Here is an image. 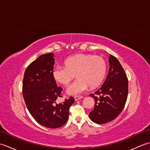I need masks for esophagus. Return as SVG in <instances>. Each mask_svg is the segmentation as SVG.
Returning a JSON list of instances; mask_svg holds the SVG:
<instances>
[{"label": "esophagus", "instance_id": "1", "mask_svg": "<svg viewBox=\"0 0 150 150\" xmlns=\"http://www.w3.org/2000/svg\"><path fill=\"white\" fill-rule=\"evenodd\" d=\"M83 98V97H82V96H75V101H77L79 100H81V98Z\"/></svg>", "mask_w": 150, "mask_h": 150}]
</instances>
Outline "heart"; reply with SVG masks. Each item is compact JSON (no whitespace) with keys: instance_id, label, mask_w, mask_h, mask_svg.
Listing matches in <instances>:
<instances>
[{"instance_id":"heart-1","label":"heart","mask_w":150,"mask_h":150,"mask_svg":"<svg viewBox=\"0 0 150 150\" xmlns=\"http://www.w3.org/2000/svg\"><path fill=\"white\" fill-rule=\"evenodd\" d=\"M65 66H57L52 75L56 82L68 86L73 79L77 80L66 90L69 95H77L94 88L103 81L106 73V62L103 57L91 54L80 53L71 56L64 62Z\"/></svg>"}]
</instances>
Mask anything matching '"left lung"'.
<instances>
[{
	"label": "left lung",
	"instance_id": "left-lung-1",
	"mask_svg": "<svg viewBox=\"0 0 150 150\" xmlns=\"http://www.w3.org/2000/svg\"><path fill=\"white\" fill-rule=\"evenodd\" d=\"M110 68L103 86L95 92L99 98L92 93L94 98L93 110L89 115L93 122L101 124L114 120L119 115L126 103L128 93V78L120 63L116 57L110 55Z\"/></svg>",
	"mask_w": 150,
	"mask_h": 150
}]
</instances>
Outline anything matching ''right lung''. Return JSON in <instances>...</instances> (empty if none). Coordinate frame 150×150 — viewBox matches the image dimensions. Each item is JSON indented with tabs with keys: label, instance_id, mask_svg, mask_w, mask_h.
Listing matches in <instances>:
<instances>
[{
	"label": "right lung",
	"instance_id": "1",
	"mask_svg": "<svg viewBox=\"0 0 150 150\" xmlns=\"http://www.w3.org/2000/svg\"><path fill=\"white\" fill-rule=\"evenodd\" d=\"M54 54L40 55L28 66L24 73L22 95L25 103L34 119L48 128H57L68 119L70 106L75 102L70 97L63 103L56 104L61 97V87L57 86L52 72Z\"/></svg>",
	"mask_w": 150,
	"mask_h": 150
}]
</instances>
